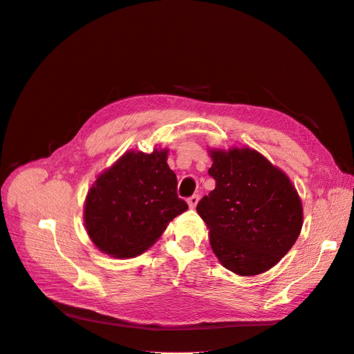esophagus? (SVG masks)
Instances as JSON below:
<instances>
[{"label":"esophagus","instance_id":"34e87169","mask_svg":"<svg viewBox=\"0 0 354 354\" xmlns=\"http://www.w3.org/2000/svg\"><path fill=\"white\" fill-rule=\"evenodd\" d=\"M188 206L189 207H196V205H197V202H198V196L197 194H193L192 197H188Z\"/></svg>","mask_w":354,"mask_h":354}]
</instances>
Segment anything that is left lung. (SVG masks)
<instances>
[{"label": "left lung", "instance_id": "left-lung-1", "mask_svg": "<svg viewBox=\"0 0 354 354\" xmlns=\"http://www.w3.org/2000/svg\"><path fill=\"white\" fill-rule=\"evenodd\" d=\"M215 189L197 203L221 265L259 275L283 259L302 229V203L292 180L254 149L211 151Z\"/></svg>", "mask_w": 354, "mask_h": 354}]
</instances>
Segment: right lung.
<instances>
[{
    "instance_id": "add662e5",
    "label": "right lung",
    "mask_w": 354,
    "mask_h": 354,
    "mask_svg": "<svg viewBox=\"0 0 354 354\" xmlns=\"http://www.w3.org/2000/svg\"><path fill=\"white\" fill-rule=\"evenodd\" d=\"M188 209L167 151L127 152L100 175L85 202V227L98 250L113 257L147 251L170 220Z\"/></svg>"
}]
</instances>
